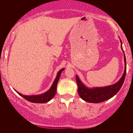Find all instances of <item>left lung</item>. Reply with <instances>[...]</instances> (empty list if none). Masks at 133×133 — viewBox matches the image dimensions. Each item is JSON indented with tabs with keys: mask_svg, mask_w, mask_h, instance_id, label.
Instances as JSON below:
<instances>
[{
	"mask_svg": "<svg viewBox=\"0 0 133 133\" xmlns=\"http://www.w3.org/2000/svg\"><path fill=\"white\" fill-rule=\"evenodd\" d=\"M121 47L123 50L122 47V41L120 40ZM124 53V51H123ZM124 71L123 76L121 79L117 82L114 84L105 87H95V88H90L84 84L79 79L78 76L76 75V82L78 86V94L81 98L85 101L91 103H99L101 102L109 99L113 97L118 92L123 83H124L125 76L126 73V57L124 53Z\"/></svg>",
	"mask_w": 133,
	"mask_h": 133,
	"instance_id": "left-lung-1",
	"label": "left lung"
}]
</instances>
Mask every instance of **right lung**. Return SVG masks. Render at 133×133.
Wrapping results in <instances>:
<instances>
[{
	"instance_id": "add662e5",
	"label": "right lung",
	"mask_w": 133,
	"mask_h": 133,
	"mask_svg": "<svg viewBox=\"0 0 133 133\" xmlns=\"http://www.w3.org/2000/svg\"><path fill=\"white\" fill-rule=\"evenodd\" d=\"M64 70V68H62L57 72V76H56V79H54V82H53L52 85L50 89L47 91L46 92L42 93L41 94H37V95H23V94H21L17 91H16L20 96H22L24 99H25L28 101L31 102V103H46L51 101L53 97H54L55 94H56V91H57V85L58 81H59V78H60V76L62 72Z\"/></svg>"
}]
</instances>
